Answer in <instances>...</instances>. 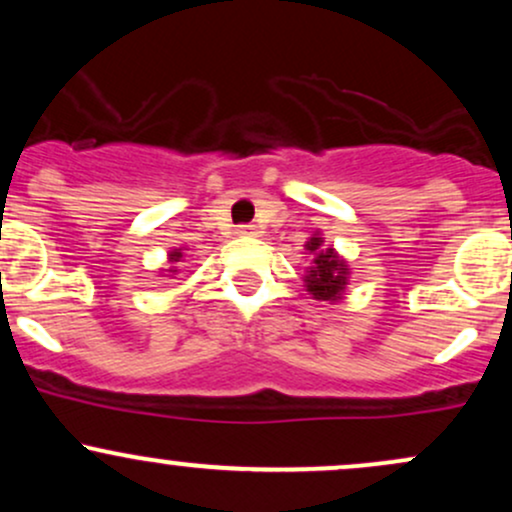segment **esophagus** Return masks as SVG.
Masks as SVG:
<instances>
[{"instance_id": "obj_1", "label": "esophagus", "mask_w": 512, "mask_h": 512, "mask_svg": "<svg viewBox=\"0 0 512 512\" xmlns=\"http://www.w3.org/2000/svg\"><path fill=\"white\" fill-rule=\"evenodd\" d=\"M236 233L238 236H255V226H250V223H240Z\"/></svg>"}]
</instances>
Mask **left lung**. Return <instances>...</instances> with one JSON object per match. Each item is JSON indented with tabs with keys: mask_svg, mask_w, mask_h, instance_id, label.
Segmentation results:
<instances>
[{
	"mask_svg": "<svg viewBox=\"0 0 512 512\" xmlns=\"http://www.w3.org/2000/svg\"><path fill=\"white\" fill-rule=\"evenodd\" d=\"M322 240L310 238L308 250L315 252V267L310 269L308 279H305V286L313 293L317 301H337L342 298V291L346 286V264L334 255L332 248L320 250Z\"/></svg>",
	"mask_w": 512,
	"mask_h": 512,
	"instance_id": "1",
	"label": "left lung"
}]
</instances>
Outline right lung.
Returning a JSON list of instances; mask_svg holds the SVG:
<instances>
[{"instance_id": "add662e5", "label": "right lung", "mask_w": 512, "mask_h": 512, "mask_svg": "<svg viewBox=\"0 0 512 512\" xmlns=\"http://www.w3.org/2000/svg\"><path fill=\"white\" fill-rule=\"evenodd\" d=\"M180 257H182V255H180V252H178V250H175V252H173V255H170V260H175V262H178V260H180Z\"/></svg>"}]
</instances>
